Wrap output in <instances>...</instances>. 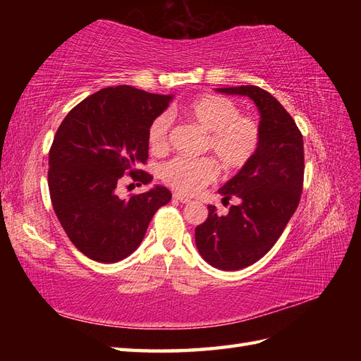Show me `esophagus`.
Here are the masks:
<instances>
[{"label":"esophagus","mask_w":361,"mask_h":361,"mask_svg":"<svg viewBox=\"0 0 361 361\" xmlns=\"http://www.w3.org/2000/svg\"><path fill=\"white\" fill-rule=\"evenodd\" d=\"M173 198H175L176 202H180V203H189L190 202V198L181 195V194H173Z\"/></svg>","instance_id":"esophagus-1"}]
</instances>
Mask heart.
I'll list each match as a JSON object with an SVG mask.
<instances>
[{
	"instance_id": "heart-1",
	"label": "heart",
	"mask_w": 361,
	"mask_h": 361,
	"mask_svg": "<svg viewBox=\"0 0 361 361\" xmlns=\"http://www.w3.org/2000/svg\"><path fill=\"white\" fill-rule=\"evenodd\" d=\"M189 124L204 132L202 152L216 158L225 172H237L248 166L259 150L262 130L257 119L240 114L231 99L220 94L195 97L181 109ZM172 119L167 113L158 114L150 122L147 142L152 152L163 153L171 144ZM219 167L208 157H176L159 169L161 181L185 195H194L217 178Z\"/></svg>"
}]
</instances>
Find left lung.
Listing matches in <instances>:
<instances>
[{
  "instance_id": "8db88e82",
  "label": "left lung",
  "mask_w": 361,
  "mask_h": 361,
  "mask_svg": "<svg viewBox=\"0 0 361 361\" xmlns=\"http://www.w3.org/2000/svg\"><path fill=\"white\" fill-rule=\"evenodd\" d=\"M220 93L248 96L260 111L259 150L248 166L219 189L226 216L209 204L208 219L195 228L202 257L220 270L234 271L264 257L278 242L301 200L304 141L296 122L268 91L242 85L217 88Z\"/></svg>"
}]
</instances>
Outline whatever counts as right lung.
<instances>
[{
    "instance_id": "obj_1",
    "label": "right lung",
    "mask_w": 361,
    "mask_h": 361,
    "mask_svg": "<svg viewBox=\"0 0 361 361\" xmlns=\"http://www.w3.org/2000/svg\"><path fill=\"white\" fill-rule=\"evenodd\" d=\"M172 96L128 85L104 88L66 114L49 149L48 185L68 239L87 257L113 264L140 247L152 217L172 194L157 186L119 198L124 178L147 185V130Z\"/></svg>"
}]
</instances>
